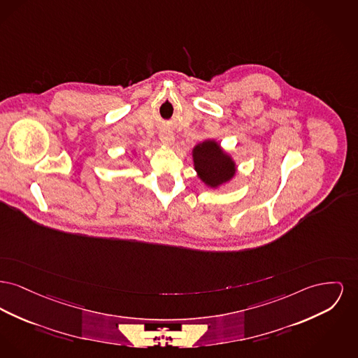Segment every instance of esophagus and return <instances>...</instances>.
Listing matches in <instances>:
<instances>
[{"label":"esophagus","mask_w":358,"mask_h":358,"mask_svg":"<svg viewBox=\"0 0 358 358\" xmlns=\"http://www.w3.org/2000/svg\"><path fill=\"white\" fill-rule=\"evenodd\" d=\"M159 139L165 145H173L174 143V135L170 131H162L159 135Z\"/></svg>","instance_id":"34e87169"}]
</instances>
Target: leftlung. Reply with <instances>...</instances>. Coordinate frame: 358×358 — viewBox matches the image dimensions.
<instances>
[{
  "instance_id": "left-lung-1",
  "label": "left lung",
  "mask_w": 358,
  "mask_h": 358,
  "mask_svg": "<svg viewBox=\"0 0 358 358\" xmlns=\"http://www.w3.org/2000/svg\"><path fill=\"white\" fill-rule=\"evenodd\" d=\"M193 159L200 178L210 187H217L229 181L235 173L231 158L212 141L197 145L193 150Z\"/></svg>"
}]
</instances>
